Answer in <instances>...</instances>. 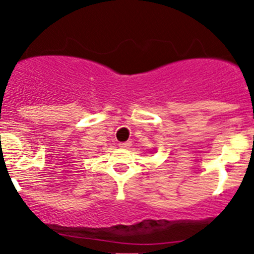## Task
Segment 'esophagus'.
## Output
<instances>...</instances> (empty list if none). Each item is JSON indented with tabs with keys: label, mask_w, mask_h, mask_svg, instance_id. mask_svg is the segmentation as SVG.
I'll use <instances>...</instances> for the list:
<instances>
[{
	"label": "esophagus",
	"mask_w": 254,
	"mask_h": 254,
	"mask_svg": "<svg viewBox=\"0 0 254 254\" xmlns=\"http://www.w3.org/2000/svg\"><path fill=\"white\" fill-rule=\"evenodd\" d=\"M119 146L120 148H129V146H131V141H123V143H119Z\"/></svg>",
	"instance_id": "34e87169"
}]
</instances>
